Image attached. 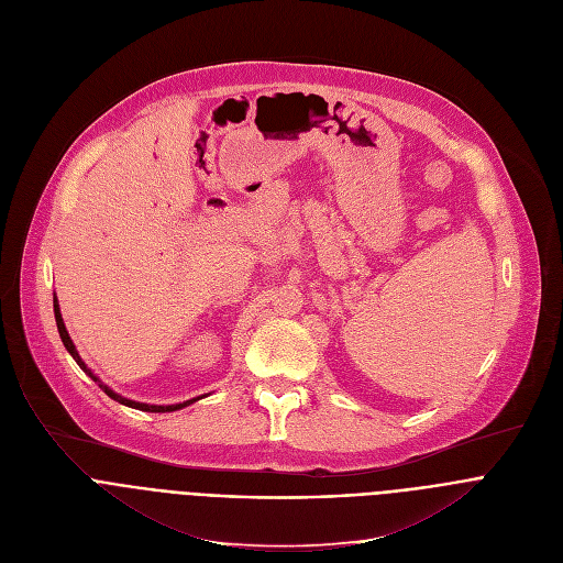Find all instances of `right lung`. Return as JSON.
<instances>
[{
  "instance_id": "add662e5",
  "label": "right lung",
  "mask_w": 563,
  "mask_h": 563,
  "mask_svg": "<svg viewBox=\"0 0 563 563\" xmlns=\"http://www.w3.org/2000/svg\"><path fill=\"white\" fill-rule=\"evenodd\" d=\"M54 317H56V325H58V334H60V340H63V346L67 349V353L74 357V362H77L81 368H84V373L86 376H90L103 391H106V396H110L112 400H118V402H122V405H126V407H133V409H142V411H176V409H183V407H187V405H192V402H197V400H201V398H206V394L203 396H197V398H190V400H183V402H174V405H148V402H140V400H131V398H126V396H122V394H118V391H112L106 383H101L99 380V376L97 373L81 360V355H79V351H77V346H74V342H71V336H69V332H67V328H65V321H63V314H60V306H58V298H56V294H54Z\"/></svg>"
}]
</instances>
